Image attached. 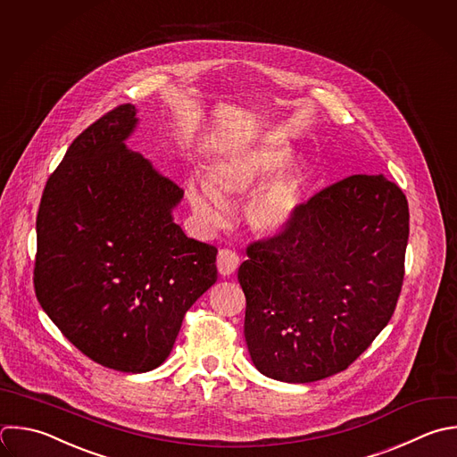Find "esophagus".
<instances>
[{"mask_svg":"<svg viewBox=\"0 0 457 457\" xmlns=\"http://www.w3.org/2000/svg\"><path fill=\"white\" fill-rule=\"evenodd\" d=\"M216 264L221 277H230L239 266V257L232 250H220Z\"/></svg>","mask_w":457,"mask_h":457,"instance_id":"34e87169","label":"esophagus"}]
</instances>
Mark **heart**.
<instances>
[{
    "label": "heart",
    "instance_id": "1",
    "mask_svg": "<svg viewBox=\"0 0 457 457\" xmlns=\"http://www.w3.org/2000/svg\"><path fill=\"white\" fill-rule=\"evenodd\" d=\"M295 150L280 141L262 139L220 154L209 166V180L189 179L186 196L196 220L214 228L223 221L228 196L248 195L246 220L264 236L280 234L295 220L309 184L303 166H291Z\"/></svg>",
    "mask_w": 457,
    "mask_h": 457
}]
</instances>
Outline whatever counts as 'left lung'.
<instances>
[{
  "label": "left lung",
  "instance_id": "obj_1",
  "mask_svg": "<svg viewBox=\"0 0 457 457\" xmlns=\"http://www.w3.org/2000/svg\"><path fill=\"white\" fill-rule=\"evenodd\" d=\"M409 237L402 189L352 175L302 204L291 225L248 246L237 280L255 368L305 384L346 370L395 311Z\"/></svg>",
  "mask_w": 457,
  "mask_h": 457
}]
</instances>
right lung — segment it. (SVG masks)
Segmentation results:
<instances>
[{
	"mask_svg": "<svg viewBox=\"0 0 457 457\" xmlns=\"http://www.w3.org/2000/svg\"><path fill=\"white\" fill-rule=\"evenodd\" d=\"M130 104L68 148L37 214L36 295L95 362L143 373L170 355L189 307L216 282V253L173 221L184 191L127 148Z\"/></svg>",
	"mask_w": 457,
	"mask_h": 457,
	"instance_id": "add662e5",
	"label": "right lung"
}]
</instances>
